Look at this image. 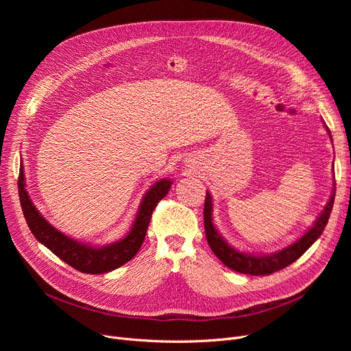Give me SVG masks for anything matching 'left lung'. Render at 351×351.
I'll list each match as a JSON object with an SVG mask.
<instances>
[{
    "label": "left lung",
    "instance_id": "8db88e82",
    "mask_svg": "<svg viewBox=\"0 0 351 351\" xmlns=\"http://www.w3.org/2000/svg\"><path fill=\"white\" fill-rule=\"evenodd\" d=\"M326 129L328 132V136L331 138L330 129L327 126ZM335 196H336V183H333V193H331L323 212L316 219V222L313 223V226L302 237H299L296 242H293L287 247L270 254H253V253H245L234 249L225 241L223 236L217 232V229L213 225V217H212L213 200L209 191H206L204 219H205V233H206L208 243L217 259L226 267L234 271L252 274V276L271 274L274 271L287 267L293 262H296L299 257L322 236L328 222L331 209H333Z\"/></svg>",
    "mask_w": 351,
    "mask_h": 351
}]
</instances>
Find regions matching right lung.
Here are the masks:
<instances>
[{
    "label": "right lung",
    "mask_w": 351,
    "mask_h": 351,
    "mask_svg": "<svg viewBox=\"0 0 351 351\" xmlns=\"http://www.w3.org/2000/svg\"><path fill=\"white\" fill-rule=\"evenodd\" d=\"M171 186V179H160L155 182L142 197L134 225L128 234L114 243L94 246L78 242L58 229H55L38 212L25 189L23 163L20 178H18V192H20L23 213L36 241L48 247L53 254H57L62 262L68 263L71 267L88 274H99L115 270L132 259L143 243L154 209L159 204V200L168 195Z\"/></svg>",
    "instance_id": "right-lung-1"
}]
</instances>
